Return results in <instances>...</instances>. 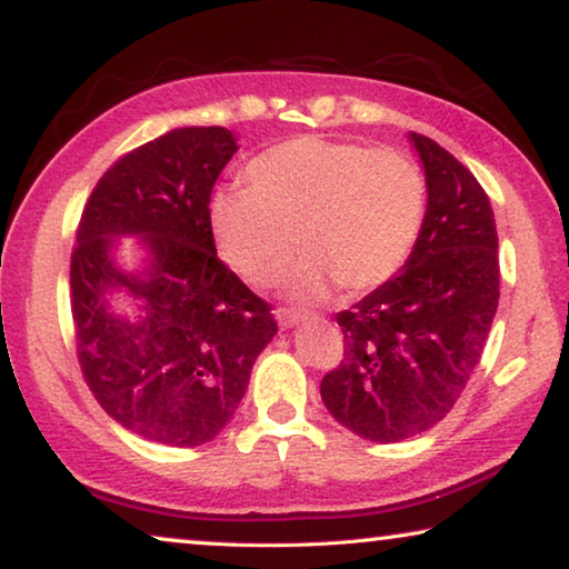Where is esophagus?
<instances>
[{
	"label": "esophagus",
	"instance_id": "34e87169",
	"mask_svg": "<svg viewBox=\"0 0 569 569\" xmlns=\"http://www.w3.org/2000/svg\"><path fill=\"white\" fill-rule=\"evenodd\" d=\"M276 319L281 329H293V326L301 323L306 319L303 311H296V308H278Z\"/></svg>",
	"mask_w": 569,
	"mask_h": 569
}]
</instances>
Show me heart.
<instances>
[{"mask_svg":"<svg viewBox=\"0 0 569 569\" xmlns=\"http://www.w3.org/2000/svg\"><path fill=\"white\" fill-rule=\"evenodd\" d=\"M248 188L216 192L210 230L230 271L250 286L288 278L298 298L387 283L411 256L427 216V178L399 150L303 134L263 150L246 168Z\"/></svg>","mask_w":569,"mask_h":569,"instance_id":"heart-1","label":"heart"}]
</instances>
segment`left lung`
Listing matches in <instances>:
<instances>
[{"mask_svg": "<svg viewBox=\"0 0 569 569\" xmlns=\"http://www.w3.org/2000/svg\"><path fill=\"white\" fill-rule=\"evenodd\" d=\"M427 178V216L401 271L336 313L343 361L321 381L331 417L389 445L435 427L475 373L499 303L495 213L477 178L409 132Z\"/></svg>", "mask_w": 569, "mask_h": 569, "instance_id": "obj_1", "label": "left lung"}]
</instances>
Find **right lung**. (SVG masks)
Listing matches in <instances>:
<instances>
[{
  "instance_id": "right-lung-1",
  "label": "right lung",
  "mask_w": 569,
  "mask_h": 569,
  "mask_svg": "<svg viewBox=\"0 0 569 569\" xmlns=\"http://www.w3.org/2000/svg\"><path fill=\"white\" fill-rule=\"evenodd\" d=\"M236 150L226 128L160 134L104 172L77 228L70 286L84 381L114 421L166 447H200L226 429L278 331L210 230V192ZM120 237L141 238L138 272L113 258ZM118 292L133 298L134 317L113 311Z\"/></svg>"
}]
</instances>
